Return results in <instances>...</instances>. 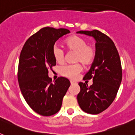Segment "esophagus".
I'll return each instance as SVG.
<instances>
[{
	"mask_svg": "<svg viewBox=\"0 0 135 135\" xmlns=\"http://www.w3.org/2000/svg\"><path fill=\"white\" fill-rule=\"evenodd\" d=\"M70 83H71V84H76V82H74V81H73V80H70Z\"/></svg>",
	"mask_w": 135,
	"mask_h": 135,
	"instance_id": "esophagus-1",
	"label": "esophagus"
}]
</instances>
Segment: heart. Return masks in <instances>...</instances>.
I'll return each instance as SVG.
<instances>
[{
  "mask_svg": "<svg viewBox=\"0 0 135 135\" xmlns=\"http://www.w3.org/2000/svg\"><path fill=\"white\" fill-rule=\"evenodd\" d=\"M65 44L69 51L76 52L74 61L81 62L84 65H90L93 62L96 56V50L93 46L87 45V42L78 36H72L67 39ZM53 55L56 61L61 64L65 60V52L60 46L55 45L53 47ZM82 70L80 64H68L62 66L60 72L63 76L75 79Z\"/></svg>",
  "mask_w": 135,
  "mask_h": 135,
  "instance_id": "1",
  "label": "heart"
}]
</instances>
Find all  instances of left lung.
<instances>
[{"mask_svg":"<svg viewBox=\"0 0 135 135\" xmlns=\"http://www.w3.org/2000/svg\"><path fill=\"white\" fill-rule=\"evenodd\" d=\"M77 33L93 36L96 40V56L83 80L93 79L87 83L79 82L80 91L77 96L82 110L98 114L105 110L115 99L122 77L121 61L118 50L112 39L97 30L79 31Z\"/></svg>","mask_w":135,"mask_h":135,"instance_id":"8db88e82","label":"left lung"}]
</instances>
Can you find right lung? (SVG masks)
Instances as JSON below:
<instances>
[{
  "label": "right lung",
  "instance_id": "1",
  "mask_svg": "<svg viewBox=\"0 0 135 135\" xmlns=\"http://www.w3.org/2000/svg\"><path fill=\"white\" fill-rule=\"evenodd\" d=\"M70 32L64 28L43 27L26 40L20 53L17 78L21 93L28 105L43 116L59 112L70 86L64 77L52 81L48 75L56 65L52 52L55 42Z\"/></svg>",
  "mask_w": 135,
  "mask_h": 135
}]
</instances>
